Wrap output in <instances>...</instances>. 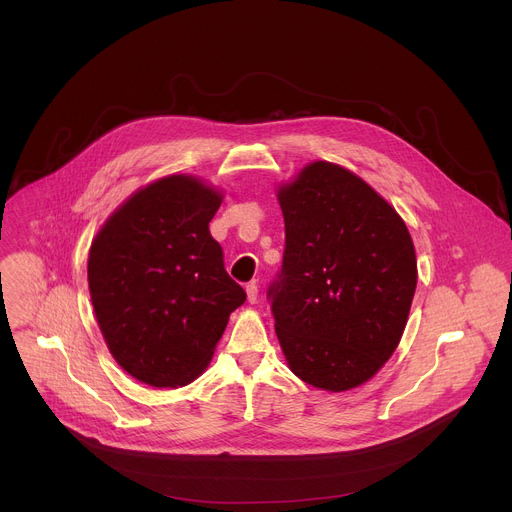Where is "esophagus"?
<instances>
[{"mask_svg":"<svg viewBox=\"0 0 512 512\" xmlns=\"http://www.w3.org/2000/svg\"><path fill=\"white\" fill-rule=\"evenodd\" d=\"M247 300L251 304H255L259 300V287H257V283H249L247 285Z\"/></svg>","mask_w":512,"mask_h":512,"instance_id":"1","label":"esophagus"}]
</instances>
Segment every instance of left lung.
<instances>
[{
  "mask_svg": "<svg viewBox=\"0 0 512 512\" xmlns=\"http://www.w3.org/2000/svg\"><path fill=\"white\" fill-rule=\"evenodd\" d=\"M281 271L267 298L291 373L324 391L367 383L395 352L417 261L397 210L342 166L312 162L279 188Z\"/></svg>",
  "mask_w": 512,
  "mask_h": 512,
  "instance_id": "left-lung-1",
  "label": "left lung"
}]
</instances>
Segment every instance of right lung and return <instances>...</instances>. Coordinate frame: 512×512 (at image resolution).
Wrapping results in <instances>:
<instances>
[{
  "label": "right lung",
  "mask_w": 512,
  "mask_h": 512,
  "mask_svg": "<svg viewBox=\"0 0 512 512\" xmlns=\"http://www.w3.org/2000/svg\"><path fill=\"white\" fill-rule=\"evenodd\" d=\"M223 194L186 174L127 198L89 251V289L109 352L137 381L176 389L214 354L245 289L208 223Z\"/></svg>",
  "instance_id": "add662e5"
}]
</instances>
